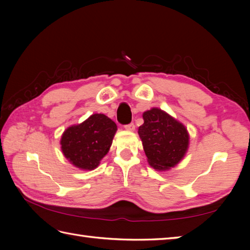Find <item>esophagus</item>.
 Here are the masks:
<instances>
[{
    "mask_svg": "<svg viewBox=\"0 0 250 250\" xmlns=\"http://www.w3.org/2000/svg\"><path fill=\"white\" fill-rule=\"evenodd\" d=\"M125 129L126 131L133 132V131L135 130V125H134V124H130V125H125Z\"/></svg>",
    "mask_w": 250,
    "mask_h": 250,
    "instance_id": "34e87169",
    "label": "esophagus"
}]
</instances>
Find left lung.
Segmentation results:
<instances>
[{
	"instance_id": "obj_1",
	"label": "left lung",
	"mask_w": 250,
	"mask_h": 250,
	"mask_svg": "<svg viewBox=\"0 0 250 250\" xmlns=\"http://www.w3.org/2000/svg\"><path fill=\"white\" fill-rule=\"evenodd\" d=\"M139 135L149 166L159 172L168 171L183 160L189 148L190 136L182 122L161 108L143 113Z\"/></svg>"
}]
</instances>
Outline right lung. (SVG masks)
Listing matches in <instances>:
<instances>
[{"mask_svg": "<svg viewBox=\"0 0 250 250\" xmlns=\"http://www.w3.org/2000/svg\"><path fill=\"white\" fill-rule=\"evenodd\" d=\"M117 125L104 114H93L82 124L63 132L60 145L63 156L83 171L97 168L113 144Z\"/></svg>", "mask_w": 250, "mask_h": 250, "instance_id": "add662e5", "label": "right lung"}]
</instances>
